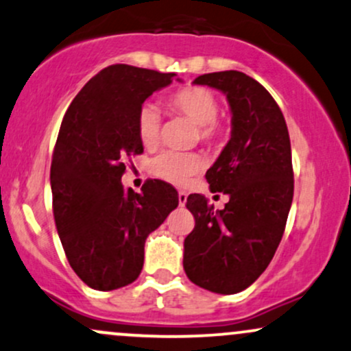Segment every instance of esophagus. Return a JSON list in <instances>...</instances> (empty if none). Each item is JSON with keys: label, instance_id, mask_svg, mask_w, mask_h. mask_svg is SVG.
Wrapping results in <instances>:
<instances>
[{"label": "esophagus", "instance_id": "34e87169", "mask_svg": "<svg viewBox=\"0 0 351 351\" xmlns=\"http://www.w3.org/2000/svg\"><path fill=\"white\" fill-rule=\"evenodd\" d=\"M186 198H188V195L184 191H180L178 193V203H180V206H184V204H186Z\"/></svg>", "mask_w": 351, "mask_h": 351}]
</instances>
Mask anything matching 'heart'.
Listing matches in <instances>:
<instances>
[{"instance_id": "1", "label": "heart", "mask_w": 351, "mask_h": 351, "mask_svg": "<svg viewBox=\"0 0 351 351\" xmlns=\"http://www.w3.org/2000/svg\"><path fill=\"white\" fill-rule=\"evenodd\" d=\"M171 110L184 115L198 125L199 138L206 143H219L226 134V127L216 119L217 106L216 95L206 87H186L175 92L170 100ZM162 117L153 104H145L136 115V130L140 142L145 147H155L160 136ZM203 158L198 153L163 152L152 160L150 170L153 175L173 184H184L193 175L203 168Z\"/></svg>"}]
</instances>
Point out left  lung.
Wrapping results in <instances>:
<instances>
[{
	"mask_svg": "<svg viewBox=\"0 0 351 351\" xmlns=\"http://www.w3.org/2000/svg\"><path fill=\"white\" fill-rule=\"evenodd\" d=\"M193 84L223 92L231 108V138L206 171L224 209L189 195L195 229L184 239L183 267L193 284L216 293L247 289L267 269L284 234L293 198L287 125L272 95L244 72L203 74Z\"/></svg>",
	"mask_w": 351,
	"mask_h": 351,
	"instance_id": "left-lung-1",
	"label": "left lung"
}]
</instances>
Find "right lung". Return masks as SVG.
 <instances>
[{
	"mask_svg": "<svg viewBox=\"0 0 351 351\" xmlns=\"http://www.w3.org/2000/svg\"><path fill=\"white\" fill-rule=\"evenodd\" d=\"M176 74L115 64L94 75L64 115L51 163L52 211L71 267L95 291L132 284L145 241L178 206L171 184L125 189V160L143 152L136 115ZM180 80V79H176Z\"/></svg>",
	"mask_w": 351,
	"mask_h": 351,
	"instance_id": "right-lung-1",
	"label": "right lung"
}]
</instances>
